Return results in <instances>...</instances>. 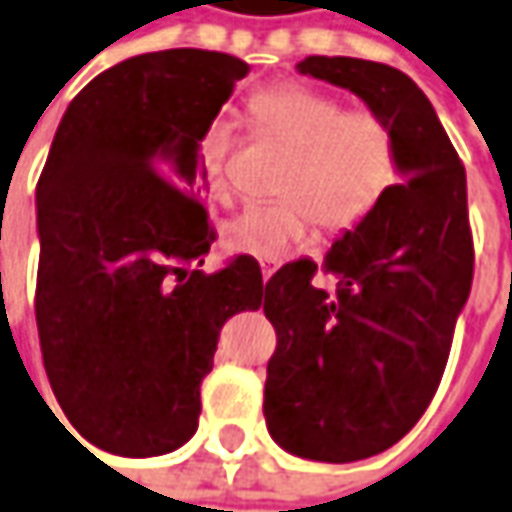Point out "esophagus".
<instances>
[{"mask_svg":"<svg viewBox=\"0 0 512 512\" xmlns=\"http://www.w3.org/2000/svg\"><path fill=\"white\" fill-rule=\"evenodd\" d=\"M277 269H280L277 260H260V274H263V280H271V274Z\"/></svg>","mask_w":512,"mask_h":512,"instance_id":"34e87169","label":"esophagus"}]
</instances>
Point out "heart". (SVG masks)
Here are the masks:
<instances>
[{"label":"heart","instance_id":"b5f03b06","mask_svg":"<svg viewBox=\"0 0 512 512\" xmlns=\"http://www.w3.org/2000/svg\"><path fill=\"white\" fill-rule=\"evenodd\" d=\"M249 117L260 134L288 148L277 193L285 198L249 204L227 227L232 252L280 260L311 232V218L325 232L358 224L398 179V142L384 117L373 111H344L336 97L311 86L285 83L249 97ZM235 125L212 120L198 156L212 198L227 201L229 156Z\"/></svg>","mask_w":512,"mask_h":512}]
</instances>
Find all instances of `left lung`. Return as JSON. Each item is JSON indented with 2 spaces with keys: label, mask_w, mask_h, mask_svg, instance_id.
<instances>
[{
  "label": "left lung",
  "mask_w": 512,
  "mask_h": 512,
  "mask_svg": "<svg viewBox=\"0 0 512 512\" xmlns=\"http://www.w3.org/2000/svg\"><path fill=\"white\" fill-rule=\"evenodd\" d=\"M364 100L398 142V176L356 227L339 235L322 271L285 263L266 283L277 330L266 367V426L288 454L356 462L415 426L446 370L454 325L474 280L465 168L429 97L401 69L344 55L297 64Z\"/></svg>",
  "instance_id": "left-lung-1"
}]
</instances>
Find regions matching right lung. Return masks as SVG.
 Instances as JSON below:
<instances>
[{
	"label": "right lung",
	"mask_w": 512,
	"mask_h": 512,
	"mask_svg": "<svg viewBox=\"0 0 512 512\" xmlns=\"http://www.w3.org/2000/svg\"><path fill=\"white\" fill-rule=\"evenodd\" d=\"M249 64L210 50L120 61L69 103L36 187V322L69 423L120 457L198 429L201 381L229 316L263 302L255 257L212 274L204 128Z\"/></svg>",
	"instance_id": "1"
}]
</instances>
